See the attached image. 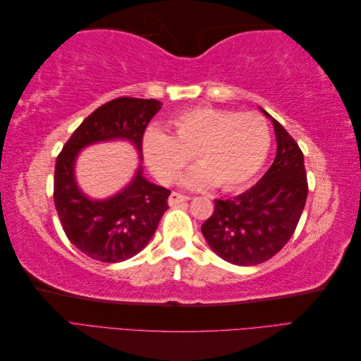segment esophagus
<instances>
[{
  "label": "esophagus",
  "mask_w": 361,
  "mask_h": 361,
  "mask_svg": "<svg viewBox=\"0 0 361 361\" xmlns=\"http://www.w3.org/2000/svg\"><path fill=\"white\" fill-rule=\"evenodd\" d=\"M187 200H190L188 195H183L180 192H171L170 197H169V204L174 206V204H179V203L187 202Z\"/></svg>",
  "instance_id": "obj_1"
}]
</instances>
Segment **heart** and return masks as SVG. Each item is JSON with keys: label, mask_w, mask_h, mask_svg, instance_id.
I'll return each instance as SVG.
<instances>
[{"label": "heart", "mask_w": 361, "mask_h": 361, "mask_svg": "<svg viewBox=\"0 0 361 361\" xmlns=\"http://www.w3.org/2000/svg\"><path fill=\"white\" fill-rule=\"evenodd\" d=\"M169 129L167 135L152 128L143 137L145 159L162 183L176 180L191 157L199 167L185 185L239 190L257 176L269 154V128L257 113L199 106L174 116Z\"/></svg>", "instance_id": "b5f03b06"}]
</instances>
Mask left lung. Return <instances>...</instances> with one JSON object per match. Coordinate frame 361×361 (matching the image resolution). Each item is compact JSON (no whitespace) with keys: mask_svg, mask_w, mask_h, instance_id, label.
Instances as JSON below:
<instances>
[{"mask_svg":"<svg viewBox=\"0 0 361 361\" xmlns=\"http://www.w3.org/2000/svg\"><path fill=\"white\" fill-rule=\"evenodd\" d=\"M272 125L277 155L269 170L248 191L216 199L214 214L202 226L209 247L233 265H259L276 256L293 235L307 199L302 152L276 118Z\"/></svg>","mask_w":361,"mask_h":361,"instance_id":"8db88e82","label":"left lung"}]
</instances>
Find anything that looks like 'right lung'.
Listing matches in <instances>:
<instances>
[{
	"instance_id": "right-lung-1",
	"label": "right lung",
	"mask_w": 361,
	"mask_h": 361,
	"mask_svg": "<svg viewBox=\"0 0 361 361\" xmlns=\"http://www.w3.org/2000/svg\"><path fill=\"white\" fill-rule=\"evenodd\" d=\"M162 104L122 96L101 105L63 146L54 173V203L69 241L89 257L116 264L138 255L169 209L171 191L150 183L138 169L128 187L106 200H92L75 182L80 150L97 141L126 138L141 154L145 130Z\"/></svg>"
}]
</instances>
